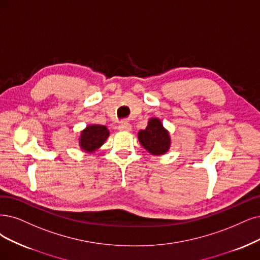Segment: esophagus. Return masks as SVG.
<instances>
[{
  "mask_svg": "<svg viewBox=\"0 0 260 260\" xmlns=\"http://www.w3.org/2000/svg\"><path fill=\"white\" fill-rule=\"evenodd\" d=\"M118 128H119L120 131H122V132H129V131L132 129V125H131L128 122H126V121H122V122L119 124Z\"/></svg>",
  "mask_w": 260,
  "mask_h": 260,
  "instance_id": "34e87169",
  "label": "esophagus"
}]
</instances>
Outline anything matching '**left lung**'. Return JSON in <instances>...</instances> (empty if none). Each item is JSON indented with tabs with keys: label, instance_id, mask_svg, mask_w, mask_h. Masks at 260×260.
Wrapping results in <instances>:
<instances>
[{
	"label": "left lung",
	"instance_id": "obj_1",
	"mask_svg": "<svg viewBox=\"0 0 260 260\" xmlns=\"http://www.w3.org/2000/svg\"><path fill=\"white\" fill-rule=\"evenodd\" d=\"M138 139L141 146L153 155L165 154L170 148L169 133L157 118L149 120L146 129L139 131Z\"/></svg>",
	"mask_w": 260,
	"mask_h": 260
}]
</instances>
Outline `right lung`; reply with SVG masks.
Instances as JSON below:
<instances>
[{
    "mask_svg": "<svg viewBox=\"0 0 260 260\" xmlns=\"http://www.w3.org/2000/svg\"><path fill=\"white\" fill-rule=\"evenodd\" d=\"M109 137L108 128L104 125L92 124L88 125L82 132L79 138L80 148L88 153H93L100 147L104 145V142Z\"/></svg>",
    "mask_w": 260,
    "mask_h": 260,
    "instance_id": "right-lung-1",
    "label": "right lung"
}]
</instances>
